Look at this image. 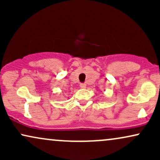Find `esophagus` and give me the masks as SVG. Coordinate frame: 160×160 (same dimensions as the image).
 I'll return each instance as SVG.
<instances>
[{"label":"esophagus","mask_w":160,"mask_h":160,"mask_svg":"<svg viewBox=\"0 0 160 160\" xmlns=\"http://www.w3.org/2000/svg\"><path fill=\"white\" fill-rule=\"evenodd\" d=\"M80 87L81 88V89H86V85L85 83H81L80 85Z\"/></svg>","instance_id":"1"}]
</instances>
